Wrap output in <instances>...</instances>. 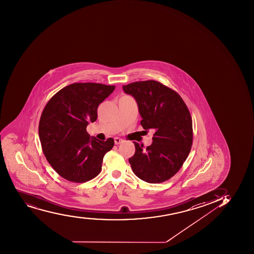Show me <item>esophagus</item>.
Wrapping results in <instances>:
<instances>
[{
    "mask_svg": "<svg viewBox=\"0 0 254 254\" xmlns=\"http://www.w3.org/2000/svg\"><path fill=\"white\" fill-rule=\"evenodd\" d=\"M123 141H124V140L122 138H119V137H115V138H114V142H115L116 145L123 143Z\"/></svg>",
    "mask_w": 254,
    "mask_h": 254,
    "instance_id": "1",
    "label": "esophagus"
}]
</instances>
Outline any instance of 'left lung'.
Masks as SVG:
<instances>
[{"label":"left lung","instance_id":"obj_1","mask_svg":"<svg viewBox=\"0 0 254 254\" xmlns=\"http://www.w3.org/2000/svg\"><path fill=\"white\" fill-rule=\"evenodd\" d=\"M133 96L145 130L153 129V142L144 148L135 144L129 158L134 174L151 184L161 183L175 176L188 157L193 142L192 118L187 106L176 91L158 81L134 82L123 86Z\"/></svg>","mask_w":254,"mask_h":254}]
</instances>
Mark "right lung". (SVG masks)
Instances as JSON below:
<instances>
[{
    "label": "right lung",
    "mask_w": 254,
    "mask_h": 254,
    "mask_svg": "<svg viewBox=\"0 0 254 254\" xmlns=\"http://www.w3.org/2000/svg\"><path fill=\"white\" fill-rule=\"evenodd\" d=\"M114 89L101 83H72L46 103L39 123L41 147L54 170L67 181L83 183L100 173L114 140L90 137L86 127L97 120L98 105Z\"/></svg>",
    "instance_id": "add662e5"
}]
</instances>
